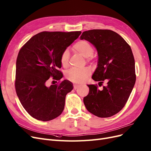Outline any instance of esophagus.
<instances>
[{
  "mask_svg": "<svg viewBox=\"0 0 151 151\" xmlns=\"http://www.w3.org/2000/svg\"><path fill=\"white\" fill-rule=\"evenodd\" d=\"M79 88V86H78V85H76V84H74V89L76 90V89H77V88Z\"/></svg>",
  "mask_w": 151,
  "mask_h": 151,
  "instance_id": "34e87169",
  "label": "esophagus"
}]
</instances>
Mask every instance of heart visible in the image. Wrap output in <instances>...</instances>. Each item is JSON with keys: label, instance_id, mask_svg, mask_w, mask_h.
Returning a JSON list of instances; mask_svg holds the SVG:
<instances>
[{"label": "heart", "instance_id": "obj_1", "mask_svg": "<svg viewBox=\"0 0 151 151\" xmlns=\"http://www.w3.org/2000/svg\"><path fill=\"white\" fill-rule=\"evenodd\" d=\"M77 52L86 58V60L90 61L92 60V55L94 53V48L88 41L80 40L73 46ZM70 58V53L67 49H65L62 52L60 57L61 65L63 67H67ZM90 74V70L88 68L83 69L79 68H71L66 73V78L75 83H83Z\"/></svg>", "mask_w": 151, "mask_h": 151}]
</instances>
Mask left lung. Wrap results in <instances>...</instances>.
<instances>
[{
	"label": "left lung",
	"instance_id": "left-lung-1",
	"mask_svg": "<svg viewBox=\"0 0 151 151\" xmlns=\"http://www.w3.org/2000/svg\"><path fill=\"white\" fill-rule=\"evenodd\" d=\"M81 40L93 44L98 53V64L93 75L97 84L88 85L89 94L84 98L88 111L100 118L113 116L127 103L136 81L135 60L130 45L116 32L109 29L84 31Z\"/></svg>",
	"mask_w": 151,
	"mask_h": 151
}]
</instances>
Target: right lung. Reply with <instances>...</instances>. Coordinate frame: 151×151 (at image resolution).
<instances>
[{"instance_id":"1","label":"right lung","mask_w":151,"mask_h":151,"mask_svg":"<svg viewBox=\"0 0 151 151\" xmlns=\"http://www.w3.org/2000/svg\"><path fill=\"white\" fill-rule=\"evenodd\" d=\"M81 34V31H43L20 49L16 60V92L25 110L35 119L52 120L64 109L66 95L73 89L70 82L64 80L50 87L46 83L50 77L60 80V55Z\"/></svg>"}]
</instances>
